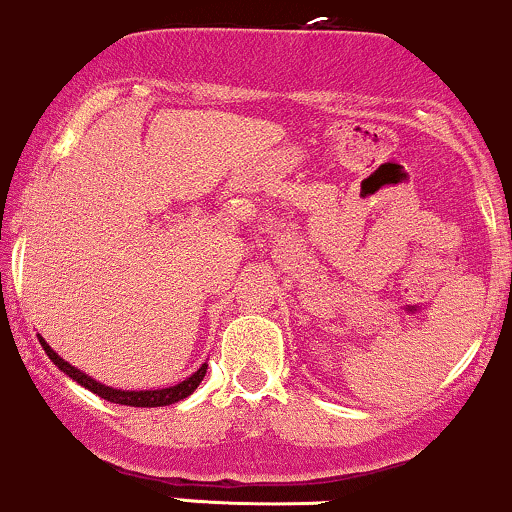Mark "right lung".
Listing matches in <instances>:
<instances>
[{"label":"right lung","instance_id":"1","mask_svg":"<svg viewBox=\"0 0 512 512\" xmlns=\"http://www.w3.org/2000/svg\"><path fill=\"white\" fill-rule=\"evenodd\" d=\"M42 350H45L47 357L52 359L54 366H59V371H64L66 376L71 378V381H76L78 386L88 388L90 393L100 395L102 400L107 402H114V405H126V407H165V405H174V402L189 398L191 393L198 388V383L203 381V376H206V369L208 364H201L198 366V371H194L189 378H184L182 383H177V386H170V388H158V390H122V388H112V386H105V383L95 381V378H90L88 374H83L81 369H76V366H71L69 362H64L62 357H59L57 352L52 350L50 345H47L45 338L38 335Z\"/></svg>","mask_w":512,"mask_h":512}]
</instances>
